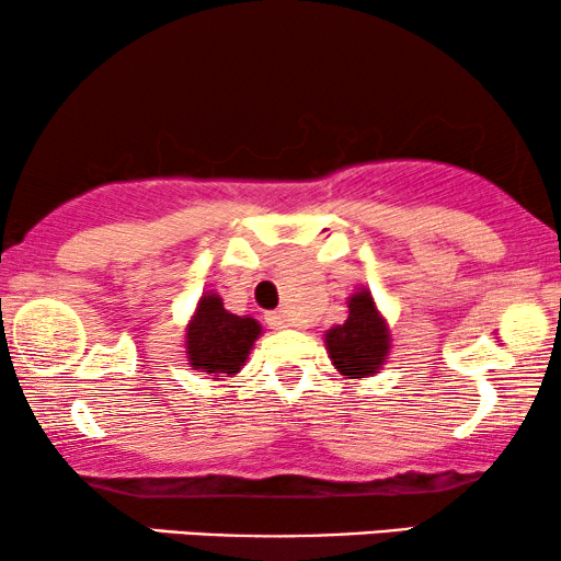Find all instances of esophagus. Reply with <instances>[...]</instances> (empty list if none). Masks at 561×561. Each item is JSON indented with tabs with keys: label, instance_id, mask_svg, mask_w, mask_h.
Instances as JSON below:
<instances>
[{
	"label": "esophagus",
	"instance_id": "1",
	"mask_svg": "<svg viewBox=\"0 0 561 561\" xmlns=\"http://www.w3.org/2000/svg\"><path fill=\"white\" fill-rule=\"evenodd\" d=\"M265 321L271 329H286L290 319L283 311H271V313H265Z\"/></svg>",
	"mask_w": 561,
	"mask_h": 561
}]
</instances>
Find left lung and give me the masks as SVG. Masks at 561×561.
<instances>
[{
  "mask_svg": "<svg viewBox=\"0 0 561 561\" xmlns=\"http://www.w3.org/2000/svg\"><path fill=\"white\" fill-rule=\"evenodd\" d=\"M350 317L324 332L329 359L344 378H373L390 355V327L382 317L370 288L359 286L347 298Z\"/></svg>",
  "mask_w": 561,
  "mask_h": 561,
  "instance_id": "1",
  "label": "left lung"
}]
</instances>
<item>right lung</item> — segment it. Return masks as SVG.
I'll return each instance as SVG.
<instances>
[{"label":"right lung","instance_id":"right-lung-1","mask_svg":"<svg viewBox=\"0 0 561 561\" xmlns=\"http://www.w3.org/2000/svg\"><path fill=\"white\" fill-rule=\"evenodd\" d=\"M263 334L257 319L227 311L219 294L198 298L194 317L186 324V359L191 370L211 375L214 380L234 378L248 363L250 350Z\"/></svg>","mask_w":561,"mask_h":561}]
</instances>
